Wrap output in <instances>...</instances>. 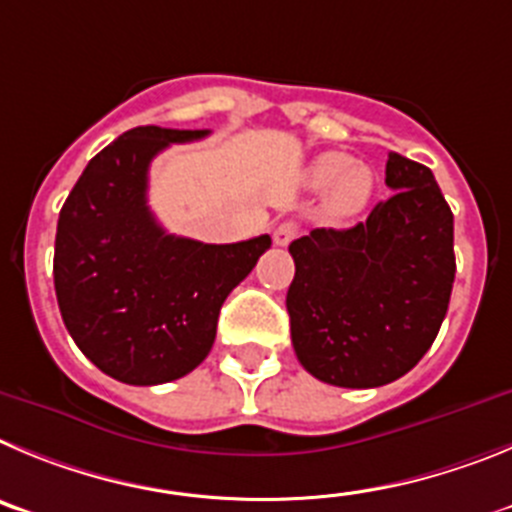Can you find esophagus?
Segmentation results:
<instances>
[{"label":"esophagus","instance_id":"obj_1","mask_svg":"<svg viewBox=\"0 0 512 512\" xmlns=\"http://www.w3.org/2000/svg\"><path fill=\"white\" fill-rule=\"evenodd\" d=\"M296 237H298V224L296 222H280L278 227H275V232H273V242L278 247L290 245V242H293Z\"/></svg>","mask_w":512,"mask_h":512}]
</instances>
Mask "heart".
I'll list each match as a JSON object with an SVG mask.
<instances>
[{"label": "heart", "instance_id": "heart-1", "mask_svg": "<svg viewBox=\"0 0 512 512\" xmlns=\"http://www.w3.org/2000/svg\"><path fill=\"white\" fill-rule=\"evenodd\" d=\"M313 188H326V209L334 216H354L365 209L375 188L372 170L362 163H352L344 153H324L306 170Z\"/></svg>", "mask_w": 512, "mask_h": 512}]
</instances>
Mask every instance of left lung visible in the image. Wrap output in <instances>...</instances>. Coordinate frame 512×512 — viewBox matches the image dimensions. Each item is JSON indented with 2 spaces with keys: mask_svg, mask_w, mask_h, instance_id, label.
Here are the masks:
<instances>
[{
  "mask_svg": "<svg viewBox=\"0 0 512 512\" xmlns=\"http://www.w3.org/2000/svg\"><path fill=\"white\" fill-rule=\"evenodd\" d=\"M388 201L349 229L290 242V339L298 362L336 388H380L434 344L454 285V214L426 165L388 155Z\"/></svg>",
  "mask_w": 512,
  "mask_h": 512,
  "instance_id": "left-lung-1",
  "label": "left lung"
}]
</instances>
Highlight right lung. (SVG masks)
<instances>
[{
  "instance_id": "obj_1",
  "label": "right lung",
  "mask_w": 512,
  "mask_h": 512,
  "mask_svg": "<svg viewBox=\"0 0 512 512\" xmlns=\"http://www.w3.org/2000/svg\"><path fill=\"white\" fill-rule=\"evenodd\" d=\"M209 130L135 127L89 160L55 232L53 278L78 349L127 385L178 380L211 352L219 311L270 237L204 245L168 234L147 206V170Z\"/></svg>"
}]
</instances>
